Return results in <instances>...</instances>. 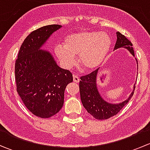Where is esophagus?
Here are the masks:
<instances>
[{
	"label": "esophagus",
	"instance_id": "obj_1",
	"mask_svg": "<svg viewBox=\"0 0 150 150\" xmlns=\"http://www.w3.org/2000/svg\"><path fill=\"white\" fill-rule=\"evenodd\" d=\"M73 81L74 82L77 83H79L80 79H79V78H78V76H77V75H73Z\"/></svg>",
	"mask_w": 150,
	"mask_h": 150
}]
</instances>
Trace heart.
<instances>
[{"instance_id": "b5f03b06", "label": "heart", "mask_w": 150, "mask_h": 150, "mask_svg": "<svg viewBox=\"0 0 150 150\" xmlns=\"http://www.w3.org/2000/svg\"><path fill=\"white\" fill-rule=\"evenodd\" d=\"M112 44L108 34L104 32L80 31L64 38V45L57 44L54 52L66 68L75 63V55L86 70H93L100 65L107 57Z\"/></svg>"}]
</instances>
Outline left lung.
Instances as JSON below:
<instances>
[{
  "mask_svg": "<svg viewBox=\"0 0 150 150\" xmlns=\"http://www.w3.org/2000/svg\"><path fill=\"white\" fill-rule=\"evenodd\" d=\"M116 35L117 40L115 45L114 51L118 48H124L128 50L132 54L133 57H134V51L131 42L119 32H117ZM135 59L138 66L137 59ZM98 75L99 69H96L88 75L81 77L79 83L80 94L83 105L89 114L98 120H106L117 115L123 108L124 106L129 102L134 94L135 85L128 99L120 103H110L106 101L99 93L97 87Z\"/></svg>",
  "mask_w": 150,
  "mask_h": 150,
  "instance_id": "1",
  "label": "left lung"
}]
</instances>
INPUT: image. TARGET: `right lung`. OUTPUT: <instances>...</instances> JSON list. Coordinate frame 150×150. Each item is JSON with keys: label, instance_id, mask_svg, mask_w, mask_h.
Returning <instances> with one entry per match:
<instances>
[{"label": "right lung", "instance_id": "1", "mask_svg": "<svg viewBox=\"0 0 150 150\" xmlns=\"http://www.w3.org/2000/svg\"><path fill=\"white\" fill-rule=\"evenodd\" d=\"M61 28L47 25L32 32L22 43L15 63L16 91L27 108L42 118L59 112L67 86L73 81L72 73L59 67L52 54L42 49Z\"/></svg>", "mask_w": 150, "mask_h": 150}]
</instances>
